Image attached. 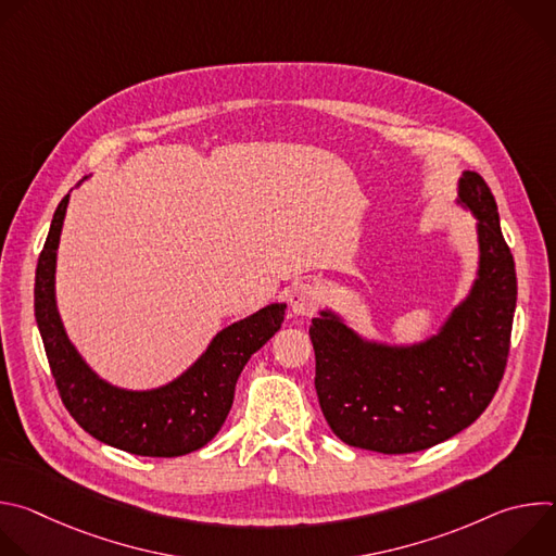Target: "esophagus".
Returning <instances> with one entry per match:
<instances>
[{
	"mask_svg": "<svg viewBox=\"0 0 556 556\" xmlns=\"http://www.w3.org/2000/svg\"><path fill=\"white\" fill-rule=\"evenodd\" d=\"M321 303V292L316 286L307 283V281H301L294 286L292 294H290V305H292V312L294 314H312L316 307H319Z\"/></svg>",
	"mask_w": 556,
	"mask_h": 556,
	"instance_id": "34e87169",
	"label": "esophagus"
}]
</instances>
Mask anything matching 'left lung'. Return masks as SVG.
Masks as SVG:
<instances>
[{
    "mask_svg": "<svg viewBox=\"0 0 556 556\" xmlns=\"http://www.w3.org/2000/svg\"><path fill=\"white\" fill-rule=\"evenodd\" d=\"M459 200L480 219V277L435 339L393 350L363 343L330 314L309 326L316 395L330 429L350 446L387 455L435 446L478 420L504 378L515 260L480 174H464Z\"/></svg>",
    "mask_w": 556,
    "mask_h": 556,
    "instance_id": "8db88e82",
    "label": "left lung"
}]
</instances>
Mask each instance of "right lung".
Returning <instances> with one entry per match:
<instances>
[{"label": "right lung", "instance_id": "add662e5", "mask_svg": "<svg viewBox=\"0 0 556 556\" xmlns=\"http://www.w3.org/2000/svg\"><path fill=\"white\" fill-rule=\"evenodd\" d=\"M67 198L54 211L35 273V319L61 403L92 438L134 455L178 457L202 448L224 425L244 365L279 332L286 305H268L222 330L204 356L163 389L136 393L110 387L74 352L54 305V260Z\"/></svg>", "mask_w": 556, "mask_h": 556}]
</instances>
